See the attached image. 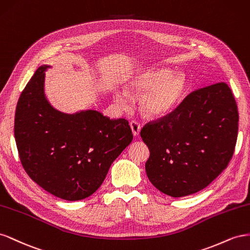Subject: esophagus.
<instances>
[{
    "label": "esophagus",
    "mask_w": 250,
    "mask_h": 250,
    "mask_svg": "<svg viewBox=\"0 0 250 250\" xmlns=\"http://www.w3.org/2000/svg\"><path fill=\"white\" fill-rule=\"evenodd\" d=\"M130 126H131V130L134 136H138L139 133H140V125L137 123V121H131L130 123Z\"/></svg>",
    "instance_id": "1"
}]
</instances>
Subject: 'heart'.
I'll return each mask as SVG.
<instances>
[{"mask_svg":"<svg viewBox=\"0 0 250 250\" xmlns=\"http://www.w3.org/2000/svg\"><path fill=\"white\" fill-rule=\"evenodd\" d=\"M188 78L184 73H174L168 69H149L141 71L125 83L127 94L139 95V109L145 116L158 118L172 112L187 94ZM114 102L120 108L126 106L125 92L116 91Z\"/></svg>","mask_w":250,"mask_h":250,"instance_id":"obj_1","label":"heart"}]
</instances>
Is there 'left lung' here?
I'll list each match as a JSON object with an SVG mask.
<instances>
[{
  "label": "left lung",
  "mask_w": 250,
  "mask_h": 250,
  "mask_svg": "<svg viewBox=\"0 0 250 250\" xmlns=\"http://www.w3.org/2000/svg\"><path fill=\"white\" fill-rule=\"evenodd\" d=\"M238 123L237 104L225 83L191 92L172 113L142 127L148 180L175 198L205 188L231 159Z\"/></svg>",
  "instance_id": "8db88e82"
}]
</instances>
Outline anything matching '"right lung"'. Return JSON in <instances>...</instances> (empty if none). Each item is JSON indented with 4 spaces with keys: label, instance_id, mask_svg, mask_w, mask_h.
<instances>
[{
    "label": "right lung",
    "instance_id": "right-lung-1",
    "mask_svg": "<svg viewBox=\"0 0 250 250\" xmlns=\"http://www.w3.org/2000/svg\"><path fill=\"white\" fill-rule=\"evenodd\" d=\"M41 66L21 94L14 137L26 173L50 194L77 201L99 188L113 161L133 140L124 118L110 119L95 110L62 113L45 95Z\"/></svg>",
    "mask_w": 250,
    "mask_h": 250
}]
</instances>
